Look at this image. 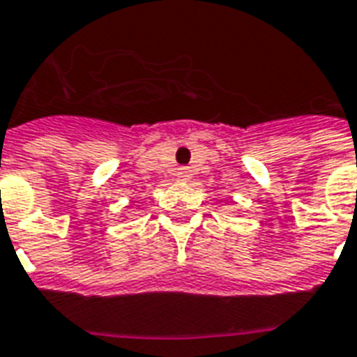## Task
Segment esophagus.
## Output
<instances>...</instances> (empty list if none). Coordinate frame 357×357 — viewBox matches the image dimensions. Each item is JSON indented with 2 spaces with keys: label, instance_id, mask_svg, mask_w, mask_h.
Masks as SVG:
<instances>
[{
  "label": "esophagus",
  "instance_id": "obj_1",
  "mask_svg": "<svg viewBox=\"0 0 357 357\" xmlns=\"http://www.w3.org/2000/svg\"><path fill=\"white\" fill-rule=\"evenodd\" d=\"M191 170H189V168H179L178 170V179L179 181H189V179H191Z\"/></svg>",
  "mask_w": 357,
  "mask_h": 357
}]
</instances>
